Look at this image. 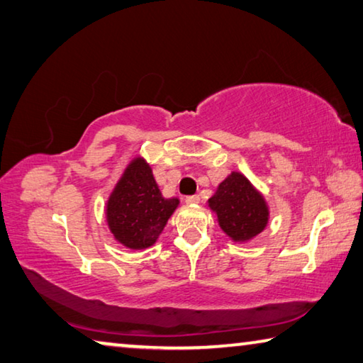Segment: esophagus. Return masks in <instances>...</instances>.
<instances>
[{
  "label": "esophagus",
  "instance_id": "esophagus-1",
  "mask_svg": "<svg viewBox=\"0 0 363 363\" xmlns=\"http://www.w3.org/2000/svg\"><path fill=\"white\" fill-rule=\"evenodd\" d=\"M185 202H186V204H199V202H201V198H199L198 194L186 196V198H185Z\"/></svg>",
  "mask_w": 363,
  "mask_h": 363
}]
</instances>
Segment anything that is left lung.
Instances as JSON below:
<instances>
[{
	"label": "left lung",
	"instance_id": "left-lung-1",
	"mask_svg": "<svg viewBox=\"0 0 363 363\" xmlns=\"http://www.w3.org/2000/svg\"><path fill=\"white\" fill-rule=\"evenodd\" d=\"M218 225L234 242H247L262 233L269 220V208L263 194L249 178L231 172L208 199Z\"/></svg>",
	"mask_w": 363,
	"mask_h": 363
}]
</instances>
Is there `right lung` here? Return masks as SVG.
<instances>
[{
  "instance_id": "1",
  "label": "right lung",
  "mask_w": 363,
  "mask_h": 363,
  "mask_svg": "<svg viewBox=\"0 0 363 363\" xmlns=\"http://www.w3.org/2000/svg\"><path fill=\"white\" fill-rule=\"evenodd\" d=\"M180 204L165 199L143 157H133L106 202V223L119 244L130 250L148 249L156 242L167 220Z\"/></svg>"
}]
</instances>
